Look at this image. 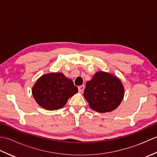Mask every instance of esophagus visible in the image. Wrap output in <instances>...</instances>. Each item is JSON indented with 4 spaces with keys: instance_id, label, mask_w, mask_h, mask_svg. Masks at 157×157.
<instances>
[{
    "instance_id": "obj_1",
    "label": "esophagus",
    "mask_w": 157,
    "mask_h": 157,
    "mask_svg": "<svg viewBox=\"0 0 157 157\" xmlns=\"http://www.w3.org/2000/svg\"><path fill=\"white\" fill-rule=\"evenodd\" d=\"M84 88H85V86H84V85L79 86V87H78V90H79V92L82 93L83 92H84Z\"/></svg>"
}]
</instances>
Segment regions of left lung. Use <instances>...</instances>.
Returning <instances> with one entry per match:
<instances>
[{
  "mask_svg": "<svg viewBox=\"0 0 157 157\" xmlns=\"http://www.w3.org/2000/svg\"><path fill=\"white\" fill-rule=\"evenodd\" d=\"M121 80L111 73L98 71L86 82L84 96L90 107L99 113L111 112L118 107L124 97Z\"/></svg>",
  "mask_w": 157,
  "mask_h": 157,
  "instance_id": "obj_1",
  "label": "left lung"
}]
</instances>
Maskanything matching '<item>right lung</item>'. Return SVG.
Here are the masks:
<instances>
[{
  "label": "right lung",
  "mask_w": 157,
  "mask_h": 157,
  "mask_svg": "<svg viewBox=\"0 0 157 157\" xmlns=\"http://www.w3.org/2000/svg\"><path fill=\"white\" fill-rule=\"evenodd\" d=\"M35 101L41 107L54 111L64 106L68 99L76 94L78 88L62 73L42 75L32 88Z\"/></svg>",
  "instance_id": "add662e5"
}]
</instances>
